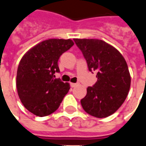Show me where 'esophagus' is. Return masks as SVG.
Instances as JSON below:
<instances>
[{
  "instance_id": "1",
  "label": "esophagus",
  "mask_w": 146,
  "mask_h": 146,
  "mask_svg": "<svg viewBox=\"0 0 146 146\" xmlns=\"http://www.w3.org/2000/svg\"><path fill=\"white\" fill-rule=\"evenodd\" d=\"M70 85H71V87H72V88H74L76 85V84H75V83H70Z\"/></svg>"
}]
</instances>
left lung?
<instances>
[{
  "mask_svg": "<svg viewBox=\"0 0 146 146\" xmlns=\"http://www.w3.org/2000/svg\"><path fill=\"white\" fill-rule=\"evenodd\" d=\"M89 71L97 72V82L87 88L80 100L83 109L96 118H106L122 106L130 88V74L125 58L113 46L101 39L74 38Z\"/></svg>",
  "mask_w": 146,
  "mask_h": 146,
  "instance_id": "left-lung-1",
  "label": "left lung"
}]
</instances>
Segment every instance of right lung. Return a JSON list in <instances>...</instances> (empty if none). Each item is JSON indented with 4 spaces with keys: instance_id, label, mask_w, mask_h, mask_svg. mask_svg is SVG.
I'll list each match as a JSON object with an SVG mask.
<instances>
[{
    "instance_id": "obj_1",
    "label": "right lung",
    "mask_w": 146,
    "mask_h": 146,
    "mask_svg": "<svg viewBox=\"0 0 146 146\" xmlns=\"http://www.w3.org/2000/svg\"><path fill=\"white\" fill-rule=\"evenodd\" d=\"M74 44L72 39L50 38L27 50L17 69L16 88L24 106L35 115L46 116L58 108L70 90L69 83L55 79L60 56Z\"/></svg>"
}]
</instances>
